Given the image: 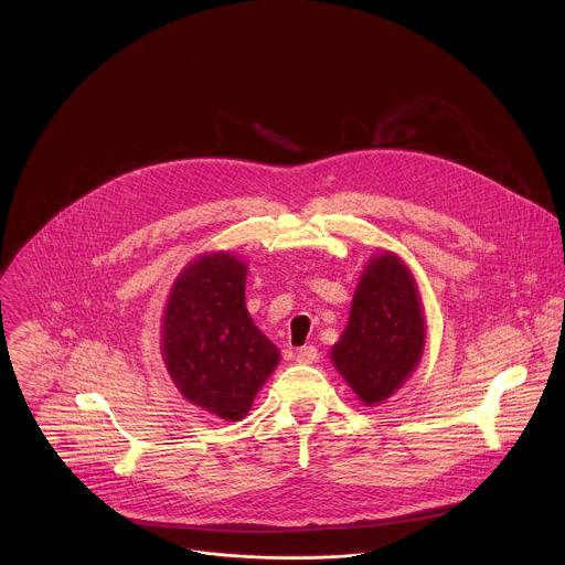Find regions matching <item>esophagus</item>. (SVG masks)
Segmentation results:
<instances>
[{"label":"esophagus","instance_id":"1","mask_svg":"<svg viewBox=\"0 0 565 565\" xmlns=\"http://www.w3.org/2000/svg\"><path fill=\"white\" fill-rule=\"evenodd\" d=\"M318 360V351H316V347H301V349H297V362L299 364H313Z\"/></svg>","mask_w":565,"mask_h":565}]
</instances>
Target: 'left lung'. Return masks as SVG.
<instances>
[{
    "instance_id": "left-lung-1",
    "label": "left lung",
    "mask_w": 565,
    "mask_h": 565,
    "mask_svg": "<svg viewBox=\"0 0 565 565\" xmlns=\"http://www.w3.org/2000/svg\"><path fill=\"white\" fill-rule=\"evenodd\" d=\"M423 344L414 277L396 255L383 253L360 279L349 324L331 351L333 364L366 405H375L412 375Z\"/></svg>"
}]
</instances>
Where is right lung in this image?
<instances>
[{
	"instance_id": "obj_1",
	"label": "right lung",
	"mask_w": 565,
	"mask_h": 565,
	"mask_svg": "<svg viewBox=\"0 0 565 565\" xmlns=\"http://www.w3.org/2000/svg\"><path fill=\"white\" fill-rule=\"evenodd\" d=\"M247 268L230 253L194 259L178 277L164 316V362L190 403L241 420L279 362L277 347L245 308Z\"/></svg>"
}]
</instances>
